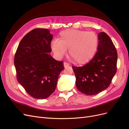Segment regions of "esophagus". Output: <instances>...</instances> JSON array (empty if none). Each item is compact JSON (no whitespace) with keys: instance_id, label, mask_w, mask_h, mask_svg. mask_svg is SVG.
Instances as JSON below:
<instances>
[{"instance_id":"obj_1","label":"esophagus","mask_w":129,"mask_h":129,"mask_svg":"<svg viewBox=\"0 0 129 129\" xmlns=\"http://www.w3.org/2000/svg\"><path fill=\"white\" fill-rule=\"evenodd\" d=\"M63 65H64V67L65 68H67V67H69V66H70V64H69V63H67V62H64Z\"/></svg>"}]
</instances>
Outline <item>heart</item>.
<instances>
[{
    "instance_id": "b5f03b06",
    "label": "heart",
    "mask_w": 129,
    "mask_h": 129,
    "mask_svg": "<svg viewBox=\"0 0 129 129\" xmlns=\"http://www.w3.org/2000/svg\"><path fill=\"white\" fill-rule=\"evenodd\" d=\"M98 45L97 35L93 32L68 29L60 32L58 40H54L51 47L55 56L60 58L69 49V54L78 64L91 60Z\"/></svg>"
}]
</instances>
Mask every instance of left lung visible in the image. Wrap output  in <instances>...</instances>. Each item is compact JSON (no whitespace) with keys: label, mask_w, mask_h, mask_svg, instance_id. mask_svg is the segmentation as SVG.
Masks as SVG:
<instances>
[{"label":"left lung","mask_w":129,"mask_h":129,"mask_svg":"<svg viewBox=\"0 0 129 129\" xmlns=\"http://www.w3.org/2000/svg\"><path fill=\"white\" fill-rule=\"evenodd\" d=\"M98 37L97 52L92 60L83 67H72L77 89L88 95L107 89L117 71V52L112 41L103 32Z\"/></svg>","instance_id":"1"}]
</instances>
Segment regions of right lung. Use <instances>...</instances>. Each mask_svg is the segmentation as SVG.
<instances>
[{
	"instance_id": "obj_1",
	"label": "right lung",
	"mask_w": 129,
	"mask_h": 129,
	"mask_svg": "<svg viewBox=\"0 0 129 129\" xmlns=\"http://www.w3.org/2000/svg\"><path fill=\"white\" fill-rule=\"evenodd\" d=\"M52 38L48 29H34L21 40L14 56L18 82L36 99H45L53 92L64 69L63 62L49 54Z\"/></svg>"
}]
</instances>
